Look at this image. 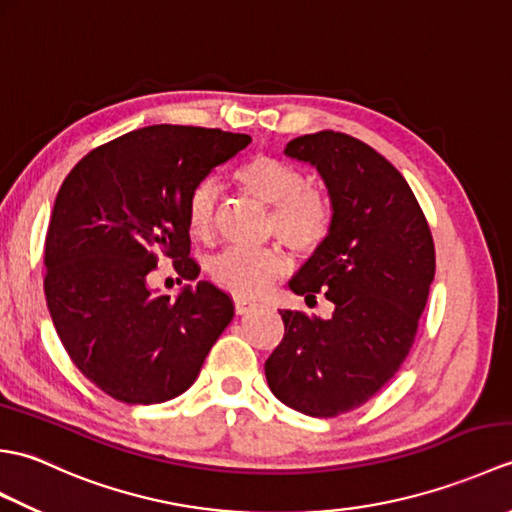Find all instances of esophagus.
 I'll use <instances>...</instances> for the list:
<instances>
[{"instance_id":"1","label":"esophagus","mask_w":512,"mask_h":512,"mask_svg":"<svg viewBox=\"0 0 512 512\" xmlns=\"http://www.w3.org/2000/svg\"><path fill=\"white\" fill-rule=\"evenodd\" d=\"M257 308V303H253V301H248V299H235V312L237 314H248L250 310H255Z\"/></svg>"}]
</instances>
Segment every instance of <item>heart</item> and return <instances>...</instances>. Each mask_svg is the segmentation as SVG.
<instances>
[{"label": "heart", "mask_w": 512, "mask_h": 512, "mask_svg": "<svg viewBox=\"0 0 512 512\" xmlns=\"http://www.w3.org/2000/svg\"><path fill=\"white\" fill-rule=\"evenodd\" d=\"M233 180L244 193L270 206L268 231L299 255H312L323 246L332 228V202L321 189L308 187L299 167L275 156H253L235 167ZM189 233L195 239L213 237L215 231V187L200 182L191 189L184 206ZM286 255L277 246L246 250L233 248L217 255L209 264L215 286L239 299L259 297L284 273Z\"/></svg>", "instance_id": "1"}]
</instances>
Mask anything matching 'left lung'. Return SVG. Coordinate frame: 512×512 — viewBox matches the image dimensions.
I'll return each instance as SVG.
<instances>
[{
    "mask_svg": "<svg viewBox=\"0 0 512 512\" xmlns=\"http://www.w3.org/2000/svg\"><path fill=\"white\" fill-rule=\"evenodd\" d=\"M284 154L319 171L332 228L290 290L334 303L330 319L281 310L286 332L266 361L284 405L334 418L378 394L405 361L436 275V248L416 195L389 160L341 132L306 134Z\"/></svg>",
    "mask_w": 512,
    "mask_h": 512,
    "instance_id": "8db88e82",
    "label": "left lung"
}]
</instances>
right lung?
Masks as SVG:
<instances>
[{
    "mask_svg": "<svg viewBox=\"0 0 512 512\" xmlns=\"http://www.w3.org/2000/svg\"><path fill=\"white\" fill-rule=\"evenodd\" d=\"M248 143L222 129L151 125L96 147L63 180L43 290L65 352L107 396L127 405L180 396L231 323V297L209 281L171 299L149 275L158 253L182 279L200 275L184 206Z\"/></svg>",
    "mask_w": 512,
    "mask_h": 512,
    "instance_id": "1",
    "label": "right lung"
}]
</instances>
